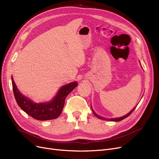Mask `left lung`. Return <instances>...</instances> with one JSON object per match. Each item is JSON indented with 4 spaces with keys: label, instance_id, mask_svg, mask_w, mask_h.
<instances>
[{
    "label": "left lung",
    "instance_id": "obj_1",
    "mask_svg": "<svg viewBox=\"0 0 159 159\" xmlns=\"http://www.w3.org/2000/svg\"><path fill=\"white\" fill-rule=\"evenodd\" d=\"M135 109V108H133V109L129 112V113H128L126 115H125V116H122V117H120V118H115V119H106V118H104V117H102V116H99V115H98L97 113H95V111L93 110V109L92 108H91V110H92V111H93V114L97 116V118H98V119H102V120H111V121H120V120H123V119H124L125 118H126V117H128V116L130 115V114H131V113L134 111V110Z\"/></svg>",
    "mask_w": 159,
    "mask_h": 159
}]
</instances>
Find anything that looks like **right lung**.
<instances>
[{
	"label": "right lung",
	"mask_w": 159,
	"mask_h": 159,
	"mask_svg": "<svg viewBox=\"0 0 159 159\" xmlns=\"http://www.w3.org/2000/svg\"><path fill=\"white\" fill-rule=\"evenodd\" d=\"M11 79L13 93L16 103L24 111L33 119L39 120L57 119L62 111L66 97L78 85L77 82H71L61 88L52 101L48 103L35 104L20 93L12 77Z\"/></svg>",
	"instance_id": "right-lung-1"
}]
</instances>
